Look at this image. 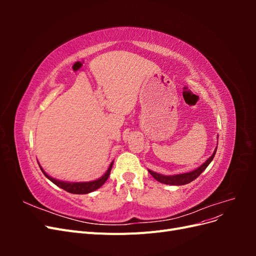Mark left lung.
I'll list each match as a JSON object with an SVG mask.
<instances>
[{
	"label": "left lung",
	"mask_w": 256,
	"mask_h": 256,
	"mask_svg": "<svg viewBox=\"0 0 256 256\" xmlns=\"http://www.w3.org/2000/svg\"><path fill=\"white\" fill-rule=\"evenodd\" d=\"M216 147L218 145L216 146V148L212 152V154L210 157H209L202 166H200L198 168L193 170V171L187 172V173H180V174H175V175H164V174H159L152 171V170H148L150 174L154 178V180H158L161 184H171V186H182V184H187L191 182H193L198 178L200 174L204 172V170L210 164V162L212 161L216 152Z\"/></svg>",
	"instance_id": "obj_1"
}]
</instances>
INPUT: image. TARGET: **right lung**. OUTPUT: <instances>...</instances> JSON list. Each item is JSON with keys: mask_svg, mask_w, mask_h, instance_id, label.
<instances>
[{"mask_svg": "<svg viewBox=\"0 0 256 256\" xmlns=\"http://www.w3.org/2000/svg\"><path fill=\"white\" fill-rule=\"evenodd\" d=\"M38 162V161H37ZM113 162L112 161L109 168H108L106 172L102 176L97 178L95 180H90V182H66V180H56V178H53L50 175H48L47 173L44 172V170L42 168V166L40 164V168L42 170V172L44 173V175L48 178L50 182H52L54 184H56L58 187L64 189L65 191L72 193V194H88V193H90L92 191H95L97 189H99L106 182L108 178H109V175L111 173V170L113 166Z\"/></svg>", "mask_w": 256, "mask_h": 256, "instance_id": "add662e5", "label": "right lung"}]
</instances>
